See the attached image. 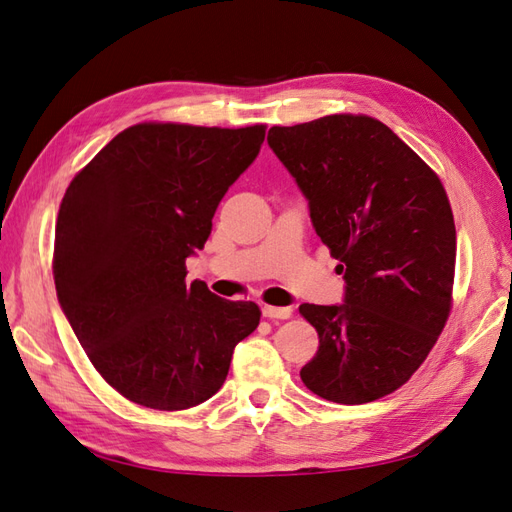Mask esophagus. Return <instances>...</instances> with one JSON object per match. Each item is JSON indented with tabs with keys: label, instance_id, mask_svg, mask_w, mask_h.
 Here are the masks:
<instances>
[{
	"label": "esophagus",
	"instance_id": "34e87169",
	"mask_svg": "<svg viewBox=\"0 0 512 512\" xmlns=\"http://www.w3.org/2000/svg\"><path fill=\"white\" fill-rule=\"evenodd\" d=\"M262 316L269 318V320H288V318H292V309L290 307L265 305V307H262Z\"/></svg>",
	"mask_w": 512,
	"mask_h": 512
}]
</instances>
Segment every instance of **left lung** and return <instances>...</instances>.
<instances>
[{"mask_svg":"<svg viewBox=\"0 0 512 512\" xmlns=\"http://www.w3.org/2000/svg\"><path fill=\"white\" fill-rule=\"evenodd\" d=\"M267 141L346 280L342 305L299 307L320 337L301 380L335 404L376 401L423 365L451 314L457 235L444 185L367 115L273 126Z\"/></svg>","mask_w":512,"mask_h":512,"instance_id":"obj_1","label":"left lung"}]
</instances>
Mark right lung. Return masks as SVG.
Returning a JSON list of instances; mask_svg holds the SVG:
<instances>
[{"mask_svg": "<svg viewBox=\"0 0 512 512\" xmlns=\"http://www.w3.org/2000/svg\"><path fill=\"white\" fill-rule=\"evenodd\" d=\"M265 126L136 123L76 175L59 205L57 299L91 365L153 410H188L220 391L232 350L260 322L252 301L185 284L220 200L250 166Z\"/></svg>", "mask_w": 512, "mask_h": 512, "instance_id": "right-lung-1", "label": "right lung"}]
</instances>
